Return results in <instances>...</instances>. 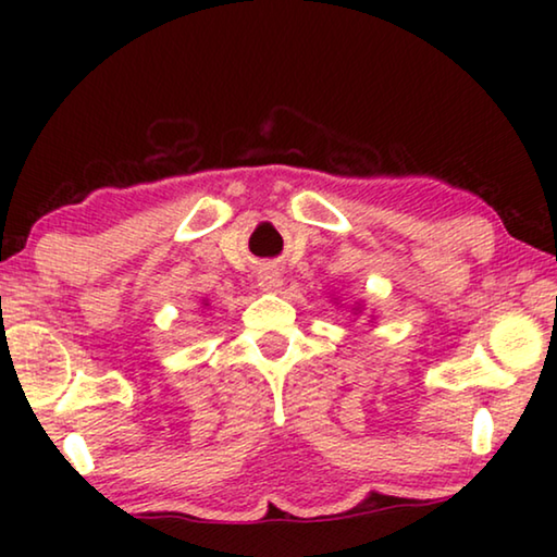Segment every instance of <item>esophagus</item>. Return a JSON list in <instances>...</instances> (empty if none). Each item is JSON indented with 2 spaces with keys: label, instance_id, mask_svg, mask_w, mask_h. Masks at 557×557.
I'll return each mask as SVG.
<instances>
[{
  "label": "esophagus",
  "instance_id": "obj_1",
  "mask_svg": "<svg viewBox=\"0 0 557 557\" xmlns=\"http://www.w3.org/2000/svg\"><path fill=\"white\" fill-rule=\"evenodd\" d=\"M258 287L262 292H277L282 287V275L275 265H262L258 270Z\"/></svg>",
  "mask_w": 557,
  "mask_h": 557
}]
</instances>
